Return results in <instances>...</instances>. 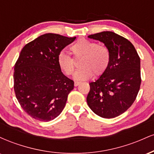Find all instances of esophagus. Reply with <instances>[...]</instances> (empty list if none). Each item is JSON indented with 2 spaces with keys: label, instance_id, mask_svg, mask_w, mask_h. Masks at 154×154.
I'll list each match as a JSON object with an SVG mask.
<instances>
[{
  "label": "esophagus",
  "instance_id": "esophagus-1",
  "mask_svg": "<svg viewBox=\"0 0 154 154\" xmlns=\"http://www.w3.org/2000/svg\"><path fill=\"white\" fill-rule=\"evenodd\" d=\"M79 84H80V82H78V81H75V87L78 86Z\"/></svg>",
  "mask_w": 154,
  "mask_h": 154
}]
</instances>
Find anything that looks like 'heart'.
I'll use <instances>...</instances> for the list:
<instances>
[{
    "instance_id": "obj_1",
    "label": "heart",
    "mask_w": 154,
    "mask_h": 154,
    "mask_svg": "<svg viewBox=\"0 0 154 154\" xmlns=\"http://www.w3.org/2000/svg\"><path fill=\"white\" fill-rule=\"evenodd\" d=\"M70 51L75 59L82 58L79 63L82 68L74 74L75 80H87L92 78L94 74L96 77L102 75L106 71L110 63L111 55L109 48L86 39L77 40L70 47ZM57 63L66 75H71L75 70V61L64 52L58 55Z\"/></svg>"
}]
</instances>
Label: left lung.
<instances>
[{"mask_svg": "<svg viewBox=\"0 0 154 154\" xmlns=\"http://www.w3.org/2000/svg\"><path fill=\"white\" fill-rule=\"evenodd\" d=\"M110 51V63L97 80L90 83L88 105L100 117L110 119L123 114L135 101L140 87V59L128 39L113 32L91 35Z\"/></svg>", "mask_w": 154, "mask_h": 154, "instance_id": "left-lung-1", "label": "left lung"}]
</instances>
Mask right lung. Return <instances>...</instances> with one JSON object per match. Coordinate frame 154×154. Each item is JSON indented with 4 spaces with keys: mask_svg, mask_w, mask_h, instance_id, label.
<instances>
[{
    "mask_svg": "<svg viewBox=\"0 0 154 154\" xmlns=\"http://www.w3.org/2000/svg\"><path fill=\"white\" fill-rule=\"evenodd\" d=\"M75 39L47 33L21 51L14 65V88L19 104L31 117L48 122L63 111L74 81L62 73L57 57Z\"/></svg>",
    "mask_w": 154,
    "mask_h": 154,
    "instance_id": "add662e5",
    "label": "right lung"
}]
</instances>
